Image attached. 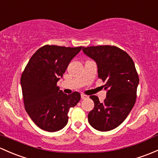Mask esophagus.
<instances>
[{"label":"esophagus","instance_id":"34e87169","mask_svg":"<svg viewBox=\"0 0 158 158\" xmlns=\"http://www.w3.org/2000/svg\"><path fill=\"white\" fill-rule=\"evenodd\" d=\"M88 96H86V95H85V94H81V98H82V100H85V99H86V98H88Z\"/></svg>","mask_w":158,"mask_h":158}]
</instances>
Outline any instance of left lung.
Returning a JSON list of instances; mask_svg holds the SVG:
<instances>
[{"label":"left lung","instance_id":"1","mask_svg":"<svg viewBox=\"0 0 158 158\" xmlns=\"http://www.w3.org/2000/svg\"><path fill=\"white\" fill-rule=\"evenodd\" d=\"M82 51L96 62L98 78L107 91L103 103L97 96H90L94 107L88 115L89 123L101 132L112 130L125 120L135 103L139 78L135 64L126 51L116 46L83 47Z\"/></svg>","mask_w":158,"mask_h":158}]
</instances>
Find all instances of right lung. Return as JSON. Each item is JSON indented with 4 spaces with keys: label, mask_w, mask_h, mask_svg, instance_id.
I'll return each instance as SVG.
<instances>
[{
    "label": "right lung",
    "mask_w": 158,
    "mask_h": 158,
    "mask_svg": "<svg viewBox=\"0 0 158 158\" xmlns=\"http://www.w3.org/2000/svg\"><path fill=\"white\" fill-rule=\"evenodd\" d=\"M82 47L46 45L31 56L21 76L25 109L33 122L48 132L67 124L68 112L81 98L79 92L64 94L57 83Z\"/></svg>",
    "instance_id": "obj_1"
}]
</instances>
